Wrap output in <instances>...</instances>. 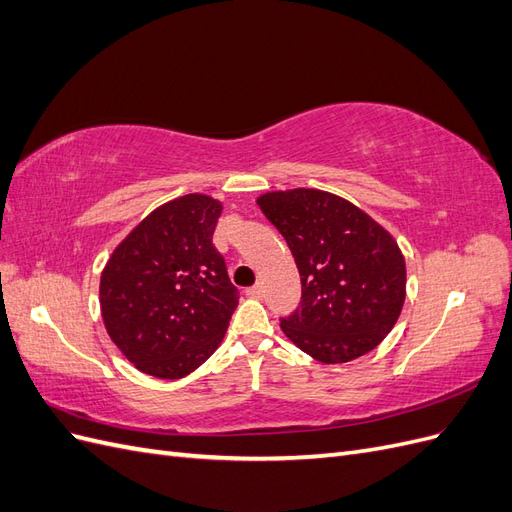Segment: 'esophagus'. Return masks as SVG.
I'll use <instances>...</instances> for the list:
<instances>
[{
	"instance_id": "1",
	"label": "esophagus",
	"mask_w": 512,
	"mask_h": 512,
	"mask_svg": "<svg viewBox=\"0 0 512 512\" xmlns=\"http://www.w3.org/2000/svg\"><path fill=\"white\" fill-rule=\"evenodd\" d=\"M245 292L250 294V297H262V292H265V288H262V284H256V286H252V288H247Z\"/></svg>"
}]
</instances>
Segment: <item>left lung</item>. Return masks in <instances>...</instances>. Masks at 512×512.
Returning <instances> with one entry per match:
<instances>
[{"label": "left lung", "mask_w": 512, "mask_h": 512, "mask_svg": "<svg viewBox=\"0 0 512 512\" xmlns=\"http://www.w3.org/2000/svg\"><path fill=\"white\" fill-rule=\"evenodd\" d=\"M256 203L301 275V305L280 320L290 342L327 365L374 350L406 301V260L391 232L322 190L267 192Z\"/></svg>", "instance_id": "obj_1"}]
</instances>
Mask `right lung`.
<instances>
[{
    "mask_svg": "<svg viewBox=\"0 0 512 512\" xmlns=\"http://www.w3.org/2000/svg\"><path fill=\"white\" fill-rule=\"evenodd\" d=\"M222 203L185 194L151 211L100 277L106 333L143 374L179 380L220 346L239 305L213 230Z\"/></svg>",
    "mask_w": 512,
    "mask_h": 512,
    "instance_id": "1",
    "label": "right lung"
}]
</instances>
